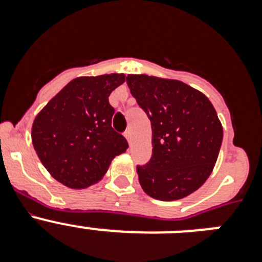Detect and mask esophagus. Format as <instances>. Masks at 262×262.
Listing matches in <instances>:
<instances>
[{"instance_id":"34e87169","label":"esophagus","mask_w":262,"mask_h":262,"mask_svg":"<svg viewBox=\"0 0 262 262\" xmlns=\"http://www.w3.org/2000/svg\"><path fill=\"white\" fill-rule=\"evenodd\" d=\"M124 138H126L127 142H128L129 144H131V131H129V129H127L126 133H124Z\"/></svg>"}]
</instances>
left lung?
<instances>
[{"label":"left lung","mask_w":262,"mask_h":262,"mask_svg":"<svg viewBox=\"0 0 262 262\" xmlns=\"http://www.w3.org/2000/svg\"><path fill=\"white\" fill-rule=\"evenodd\" d=\"M126 80L152 126V157L136 166L139 182L155 200L185 198L205 184L216 163L223 140L216 111L182 81L148 75Z\"/></svg>","instance_id":"1"}]
</instances>
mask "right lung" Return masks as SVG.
Returning <instances> with one entry per match:
<instances>
[{
	"label": "right lung",
	"mask_w": 262,
	"mask_h": 262,
	"mask_svg": "<svg viewBox=\"0 0 262 262\" xmlns=\"http://www.w3.org/2000/svg\"><path fill=\"white\" fill-rule=\"evenodd\" d=\"M123 73L77 77L60 90L34 119L31 140L39 160L56 181L85 189L102 180L128 143L111 127V92Z\"/></svg>",
	"instance_id": "add662e5"
}]
</instances>
